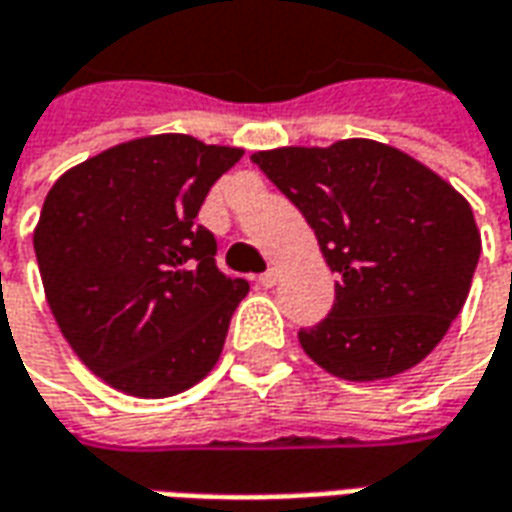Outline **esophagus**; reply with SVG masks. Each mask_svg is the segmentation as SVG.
I'll use <instances>...</instances> for the list:
<instances>
[{
    "instance_id": "34e87169",
    "label": "esophagus",
    "mask_w": 512,
    "mask_h": 512,
    "mask_svg": "<svg viewBox=\"0 0 512 512\" xmlns=\"http://www.w3.org/2000/svg\"><path fill=\"white\" fill-rule=\"evenodd\" d=\"M257 282H260L263 288H274V285H277V271H274V268H268V271H263V274L257 277Z\"/></svg>"
}]
</instances>
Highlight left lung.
I'll list each match as a JSON object with an SVG mask.
<instances>
[{
	"instance_id": "8db88e82",
	"label": "left lung",
	"mask_w": 512,
	"mask_h": 512,
	"mask_svg": "<svg viewBox=\"0 0 512 512\" xmlns=\"http://www.w3.org/2000/svg\"><path fill=\"white\" fill-rule=\"evenodd\" d=\"M307 219L337 274L332 312L299 343L345 381L419 365L458 318L480 260L472 205L397 147L343 139L252 156Z\"/></svg>"
}]
</instances>
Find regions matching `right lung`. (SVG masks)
Segmentation results:
<instances>
[{
  "label": "right lung",
  "mask_w": 512,
  "mask_h": 512,
  "mask_svg": "<svg viewBox=\"0 0 512 512\" xmlns=\"http://www.w3.org/2000/svg\"><path fill=\"white\" fill-rule=\"evenodd\" d=\"M241 147L142 136L68 169L46 194L35 257L76 356L106 384L169 397L211 373L246 279L216 268L202 202Z\"/></svg>",
  "instance_id": "1"
}]
</instances>
